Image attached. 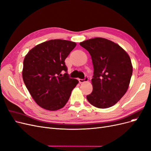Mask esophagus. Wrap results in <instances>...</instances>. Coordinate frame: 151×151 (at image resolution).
<instances>
[{
    "label": "esophagus",
    "instance_id": "obj_1",
    "mask_svg": "<svg viewBox=\"0 0 151 151\" xmlns=\"http://www.w3.org/2000/svg\"><path fill=\"white\" fill-rule=\"evenodd\" d=\"M79 82L80 83H85V82H87L88 81V78L86 76L84 79H78Z\"/></svg>",
    "mask_w": 151,
    "mask_h": 151
}]
</instances>
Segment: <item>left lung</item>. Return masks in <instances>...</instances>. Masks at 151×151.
<instances>
[{"label":"left lung","instance_id":"left-lung-1","mask_svg":"<svg viewBox=\"0 0 151 151\" xmlns=\"http://www.w3.org/2000/svg\"><path fill=\"white\" fill-rule=\"evenodd\" d=\"M80 45L89 52L94 69L93 91L87 100L99 109L112 106L129 88L133 71L130 56L118 44L105 38L90 39Z\"/></svg>","mask_w":151,"mask_h":151}]
</instances>
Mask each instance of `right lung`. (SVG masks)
Instances as JSON below:
<instances>
[{
    "label": "right lung",
    "mask_w": 151,
    "mask_h": 151,
    "mask_svg": "<svg viewBox=\"0 0 151 151\" xmlns=\"http://www.w3.org/2000/svg\"><path fill=\"white\" fill-rule=\"evenodd\" d=\"M76 44L51 40L36 45L27 52L23 61L22 78L32 98L41 108L59 110L68 101L78 81L70 78L65 60Z\"/></svg>",
    "instance_id": "add662e5"
}]
</instances>
